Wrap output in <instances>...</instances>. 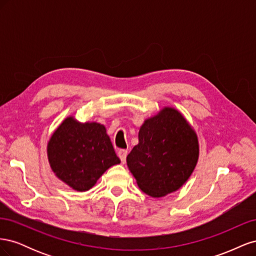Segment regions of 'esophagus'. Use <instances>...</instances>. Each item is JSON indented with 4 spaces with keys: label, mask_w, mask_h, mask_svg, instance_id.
I'll list each match as a JSON object with an SVG mask.
<instances>
[{
    "label": "esophagus",
    "mask_w": 256,
    "mask_h": 256,
    "mask_svg": "<svg viewBox=\"0 0 256 256\" xmlns=\"http://www.w3.org/2000/svg\"><path fill=\"white\" fill-rule=\"evenodd\" d=\"M127 154H128V152H127L126 150H118V157H120V161H122V164H125V162H126Z\"/></svg>",
    "instance_id": "obj_1"
}]
</instances>
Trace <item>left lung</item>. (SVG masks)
<instances>
[{"instance_id":"1","label":"left lung","mask_w":256,"mask_h":256,"mask_svg":"<svg viewBox=\"0 0 256 256\" xmlns=\"http://www.w3.org/2000/svg\"><path fill=\"white\" fill-rule=\"evenodd\" d=\"M198 152L194 129L180 111L164 106L144 120L127 166L138 188L152 198H162L189 180Z\"/></svg>"}]
</instances>
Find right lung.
Here are the masks:
<instances>
[{
	"label": "right lung",
	"instance_id": "right-lung-1",
	"mask_svg": "<svg viewBox=\"0 0 256 256\" xmlns=\"http://www.w3.org/2000/svg\"><path fill=\"white\" fill-rule=\"evenodd\" d=\"M53 173L76 191H88L112 166L120 164L104 125L68 116L47 146Z\"/></svg>",
	"mask_w": 256,
	"mask_h": 256
}]
</instances>
